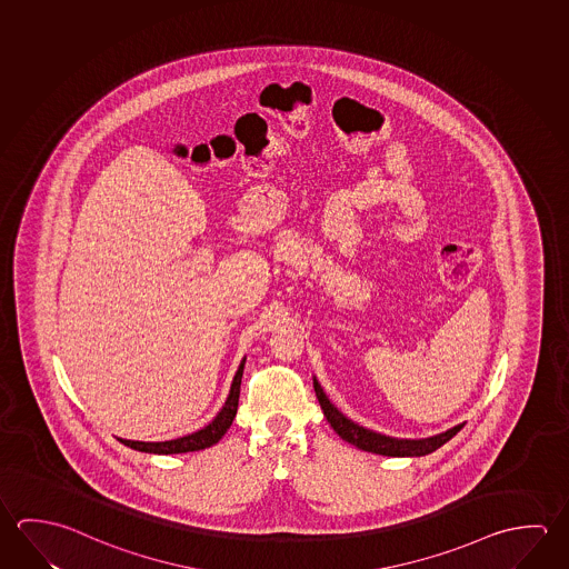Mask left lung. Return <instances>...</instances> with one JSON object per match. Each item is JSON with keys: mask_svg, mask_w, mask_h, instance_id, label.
I'll use <instances>...</instances> for the list:
<instances>
[{"mask_svg": "<svg viewBox=\"0 0 569 569\" xmlns=\"http://www.w3.org/2000/svg\"><path fill=\"white\" fill-rule=\"evenodd\" d=\"M313 389L319 399V406L323 409V416L329 421V426L338 433L339 438L346 439L351 446L363 449V451H371L378 456H388V458H419V456H428L431 451L441 448L446 441L453 438L459 429L466 426L458 423L453 428H448L446 431H439L428 438H393V436H386L379 433L376 429L363 428L359 426L358 421L349 419L346 413H341V409L336 408L328 398V393L321 388L318 378H313Z\"/></svg>", "mask_w": 569, "mask_h": 569, "instance_id": "1", "label": "left lung"}]
</instances>
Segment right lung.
<instances>
[{
    "instance_id": "add662e5",
    "label": "right lung",
    "mask_w": 569,
    "mask_h": 569,
    "mask_svg": "<svg viewBox=\"0 0 569 569\" xmlns=\"http://www.w3.org/2000/svg\"><path fill=\"white\" fill-rule=\"evenodd\" d=\"M243 366L246 358L241 359L236 376L231 379L230 393L226 398V403L221 406L216 418L211 419L208 426L186 433L181 438L166 439V441H136V439L118 438L123 446L146 453H158V456H170V453H188V451H200V449L211 448L218 443L223 433L230 429L231 421L238 413V401H240L241 376H243Z\"/></svg>"
}]
</instances>
